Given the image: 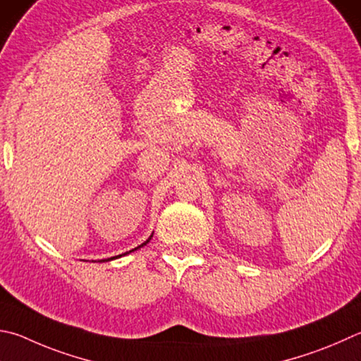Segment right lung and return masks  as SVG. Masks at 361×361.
<instances>
[{
    "mask_svg": "<svg viewBox=\"0 0 361 361\" xmlns=\"http://www.w3.org/2000/svg\"><path fill=\"white\" fill-rule=\"evenodd\" d=\"M148 241H149V240H147V241H145V243H143V245H147V243H148ZM143 245H142V246H143ZM139 247H140V246H139ZM139 247H135V249H139ZM133 251H134V249H133ZM129 252H130V251H129ZM118 257H120V255H118ZM110 259H115V257H110ZM110 259H107V260H110ZM101 262H104V260H101Z\"/></svg>",
    "mask_w": 361,
    "mask_h": 361,
    "instance_id": "1",
    "label": "right lung"
}]
</instances>
